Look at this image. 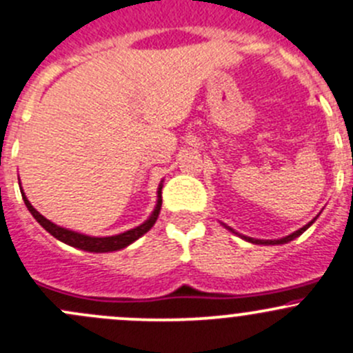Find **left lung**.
<instances>
[{"instance_id": "left-lung-1", "label": "left lung", "mask_w": 353, "mask_h": 353, "mask_svg": "<svg viewBox=\"0 0 353 353\" xmlns=\"http://www.w3.org/2000/svg\"><path fill=\"white\" fill-rule=\"evenodd\" d=\"M312 222H314V220H312ZM312 222H309L307 225H304L302 227V229H299V230H295L294 234H290V236H287V237H283V239H279V241H261V239H251V237H245V236H241L243 237V239H245V241H249V243H252V244H285V243H288V241H294L295 237H299L301 236L302 232H304L305 229H307L309 225H312ZM227 229H229V227H227ZM229 230H232V229H229ZM234 232V230H232ZM237 234V232H236Z\"/></svg>"}]
</instances>
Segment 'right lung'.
I'll list each match as a JSON object with an SVG mask.
<instances>
[{
  "label": "right lung",
  "mask_w": 353,
  "mask_h": 353,
  "mask_svg": "<svg viewBox=\"0 0 353 353\" xmlns=\"http://www.w3.org/2000/svg\"><path fill=\"white\" fill-rule=\"evenodd\" d=\"M22 198H23L25 205H27L28 212L34 215V219L37 220V222L41 223V225L44 227V229L48 230L51 236H54L58 241H61V243H65L68 245H73V248L83 249V251L109 252V251H117V249L126 248V245L134 243L138 237H141L145 232H148V230L154 227V223L157 222V216H159L160 206H162V188H159V199H157V206H155L154 213H152V216L147 220V222L141 223V225H138L137 229H131V230H128V232L117 234V236H110V237H90V236H83V234L73 232V230L63 229V227H58L56 223L49 222L46 216H42L41 213H39L37 210L30 205V201H28L27 196H25L23 191H22Z\"/></svg>",
  "instance_id": "1"
}]
</instances>
